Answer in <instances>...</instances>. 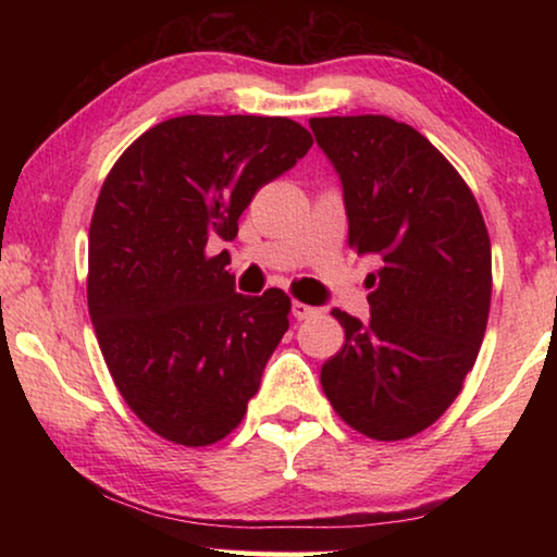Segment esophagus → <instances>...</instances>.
<instances>
[{"label": "esophagus", "instance_id": "esophagus-1", "mask_svg": "<svg viewBox=\"0 0 557 557\" xmlns=\"http://www.w3.org/2000/svg\"><path fill=\"white\" fill-rule=\"evenodd\" d=\"M292 311H294L296 319H309V317H317L319 314L317 307H309V304H304V301H294Z\"/></svg>", "mask_w": 557, "mask_h": 557}]
</instances>
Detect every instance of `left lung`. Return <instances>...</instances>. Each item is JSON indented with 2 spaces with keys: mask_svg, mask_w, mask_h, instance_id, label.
Returning a JSON list of instances; mask_svg holds the SVG:
<instances>
[{
  "mask_svg": "<svg viewBox=\"0 0 557 557\" xmlns=\"http://www.w3.org/2000/svg\"><path fill=\"white\" fill-rule=\"evenodd\" d=\"M345 187L349 248L380 258L370 322L334 309L345 345L322 391L362 436L403 441L438 421L482 347L492 243L476 197L413 126L364 116L309 119Z\"/></svg>",
  "mask_w": 557,
  "mask_h": 557,
  "instance_id": "8db88e82",
  "label": "left lung"
}]
</instances>
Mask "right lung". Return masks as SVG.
Instances as JSON below:
<instances>
[{
	"mask_svg": "<svg viewBox=\"0 0 557 557\" xmlns=\"http://www.w3.org/2000/svg\"><path fill=\"white\" fill-rule=\"evenodd\" d=\"M284 116H177L111 166L88 233V311L106 368L139 421L200 448L238 429L288 330L281 288L243 296L225 271L238 218L307 154Z\"/></svg>",
	"mask_w": 557,
	"mask_h": 557,
	"instance_id": "obj_1",
	"label": "right lung"
}]
</instances>
